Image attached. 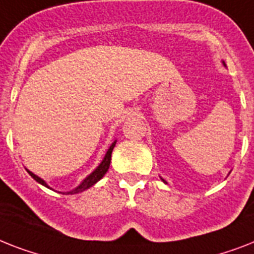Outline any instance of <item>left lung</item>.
<instances>
[{
	"instance_id": "1",
	"label": "left lung",
	"mask_w": 254,
	"mask_h": 254,
	"mask_svg": "<svg viewBox=\"0 0 254 254\" xmlns=\"http://www.w3.org/2000/svg\"><path fill=\"white\" fill-rule=\"evenodd\" d=\"M223 65H224V66H226V64H224V61H223ZM162 180H163V179H162ZM163 183H166V184H167L166 180H163Z\"/></svg>"
}]
</instances>
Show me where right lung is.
Segmentation results:
<instances>
[{"label":"right lung","instance_id":"right-lung-1","mask_svg":"<svg viewBox=\"0 0 254 254\" xmlns=\"http://www.w3.org/2000/svg\"><path fill=\"white\" fill-rule=\"evenodd\" d=\"M115 145H116V141H113V143L111 146H109V148L107 150L106 155H104V158H103L102 163L99 164L96 168H95L94 171H92L91 174L88 175L86 179H84L82 183H80L79 185H78L77 188H74V189H71V190L69 191H64L63 194H77V193H80V191L86 190V189H88V188H91L92 185H95L96 183H98L100 179H103V176L107 174V171H108L109 168V164H111V156H112V151H113V147H115ZM27 172L30 174V176L34 179L35 181H38L39 184L44 185L45 188H49V185L45 183L41 177L36 176V175L34 174V172H31V171L27 170ZM51 189V188H49Z\"/></svg>","mask_w":254,"mask_h":254}]
</instances>
